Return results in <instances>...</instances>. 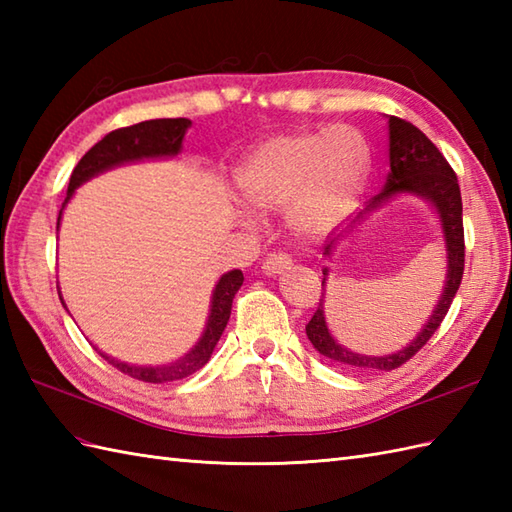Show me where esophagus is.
<instances>
[{"label": "esophagus", "mask_w": 512, "mask_h": 512, "mask_svg": "<svg viewBox=\"0 0 512 512\" xmlns=\"http://www.w3.org/2000/svg\"><path fill=\"white\" fill-rule=\"evenodd\" d=\"M292 266V262H290V257L288 255H270V257H266V262L262 264V270H264V275H268V277H277V275H281V273H286V270Z\"/></svg>", "instance_id": "34e87169"}]
</instances>
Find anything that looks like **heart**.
<instances>
[{
	"instance_id": "heart-1",
	"label": "heart",
	"mask_w": 512,
	"mask_h": 512,
	"mask_svg": "<svg viewBox=\"0 0 512 512\" xmlns=\"http://www.w3.org/2000/svg\"><path fill=\"white\" fill-rule=\"evenodd\" d=\"M369 176V149L352 127L334 125L264 140L242 167L237 187L255 211H286L290 231L303 239L332 233L356 209ZM246 226L250 211H237Z\"/></svg>"
}]
</instances>
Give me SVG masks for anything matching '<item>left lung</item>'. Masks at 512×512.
<instances>
[{
    "mask_svg": "<svg viewBox=\"0 0 512 512\" xmlns=\"http://www.w3.org/2000/svg\"><path fill=\"white\" fill-rule=\"evenodd\" d=\"M385 118L389 127V173L385 187L367 202L365 209L356 215V220L347 226L345 233H341L325 246L323 257L332 262L334 255L339 253V248L347 242H352V237H356V233H361V228L372 220L374 213H378L389 202L400 198V195H413V198L424 200L433 211H436L442 228L444 250H447V277H444V286L438 303L436 308L431 310L427 323L422 325L420 332L413 336L405 347L383 356H367L352 352L350 347H345L334 339L328 328V321H325V292L321 295L323 299L317 312L312 314L310 323L306 325V334L310 343L314 345V350L321 356L330 358L332 363L354 369H380V372H389V369H396L402 363H407L409 358L431 339L433 332L440 328L442 319L447 317L451 301L460 288L464 273L462 195L458 178H455L453 169L449 167V162L444 160L438 147L433 145L416 125L402 121V118L396 116ZM328 275L330 268L323 266V288L325 281H328Z\"/></svg>",
    "mask_w": 512,
    "mask_h": 512,
    "instance_id": "8db88e82",
    "label": "left lung"
}]
</instances>
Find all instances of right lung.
Returning <instances> with one entry per match:
<instances>
[{
    "label": "right lung",
    "mask_w": 512,
    "mask_h": 512,
    "mask_svg": "<svg viewBox=\"0 0 512 512\" xmlns=\"http://www.w3.org/2000/svg\"><path fill=\"white\" fill-rule=\"evenodd\" d=\"M189 127H191L189 118H156V121H145L132 127L116 129V132H110L103 140H99V143H96L88 154L79 160V165H76L72 171L68 195H65V202L59 211L57 231H59L65 204L72 200L74 191L79 189L81 184L101 176V173L110 169L132 165V162L176 158L182 151V140ZM242 284H244V275L242 270L237 268L228 270V273H224L220 279H217L211 295L209 317H206L200 339L195 341V345L187 354L176 358V361L165 363V365H136V363H127V361H121V358L105 354L96 345L94 350H99V354L105 358V361L114 365L116 369H121L123 374L145 380V383H171V380L187 378L209 363L215 345L220 341L228 319H231L235 292ZM59 299L63 303V308L68 310V306H65V301L61 297V290H59Z\"/></svg>",
    "instance_id": "1"
}]
</instances>
